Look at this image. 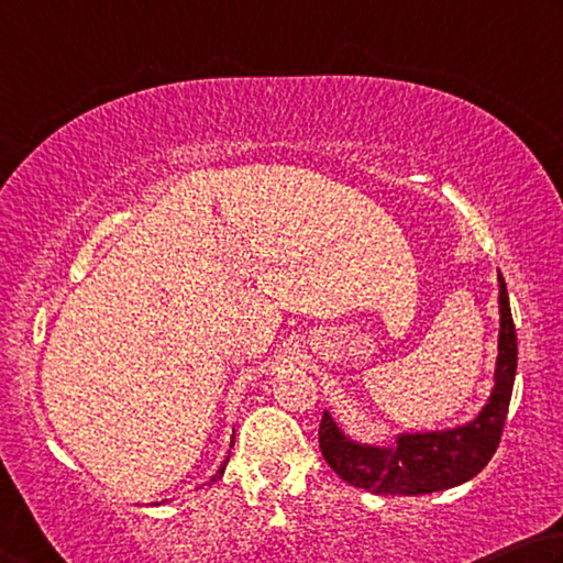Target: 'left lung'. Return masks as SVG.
Here are the masks:
<instances>
[{
  "instance_id": "obj_1",
  "label": "left lung",
  "mask_w": 563,
  "mask_h": 563,
  "mask_svg": "<svg viewBox=\"0 0 563 563\" xmlns=\"http://www.w3.org/2000/svg\"><path fill=\"white\" fill-rule=\"evenodd\" d=\"M499 279V343L495 388L465 426L430 432H400L390 445H368L346 438L323 412L319 428L321 455L353 487L373 495H430L470 482L497 452L517 376V331L511 321L505 276Z\"/></svg>"
}]
</instances>
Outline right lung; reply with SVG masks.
<instances>
[{
	"instance_id": "1",
	"label": "right lung",
	"mask_w": 563,
	"mask_h": 563,
	"mask_svg": "<svg viewBox=\"0 0 563 563\" xmlns=\"http://www.w3.org/2000/svg\"><path fill=\"white\" fill-rule=\"evenodd\" d=\"M232 445H234V435H232ZM227 460H230V455H227ZM227 460H224V462H222V467H220V470H217V472H214V475H212V477H210V482H217V479H220V477H222V475H224V467H227Z\"/></svg>"
}]
</instances>
